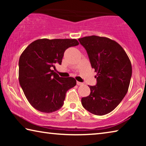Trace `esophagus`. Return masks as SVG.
<instances>
[{
  "label": "esophagus",
  "mask_w": 146,
  "mask_h": 146,
  "mask_svg": "<svg viewBox=\"0 0 146 146\" xmlns=\"http://www.w3.org/2000/svg\"><path fill=\"white\" fill-rule=\"evenodd\" d=\"M76 84H77L78 86H82V85H83V83H82V82H76Z\"/></svg>",
  "instance_id": "esophagus-1"
}]
</instances>
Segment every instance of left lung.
I'll return each mask as SVG.
<instances>
[{
	"label": "left lung",
	"mask_w": 146,
	"mask_h": 146,
	"mask_svg": "<svg viewBox=\"0 0 146 146\" xmlns=\"http://www.w3.org/2000/svg\"><path fill=\"white\" fill-rule=\"evenodd\" d=\"M97 73V85L89 86L90 95L81 102L88 111L104 115L115 109L126 95L132 75L129 57L119 44L111 39L91 35L78 38Z\"/></svg>",
	"instance_id": "left-lung-1"
}]
</instances>
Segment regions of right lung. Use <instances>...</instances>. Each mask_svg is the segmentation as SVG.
<instances>
[{
  "label": "right lung",
  "mask_w": 146,
  "mask_h": 146,
  "mask_svg": "<svg viewBox=\"0 0 146 146\" xmlns=\"http://www.w3.org/2000/svg\"><path fill=\"white\" fill-rule=\"evenodd\" d=\"M78 44L76 39L42 38L31 42L22 53L19 83L35 109L49 113L62 107L66 92L76 81L73 77H60L52 68L61 64L66 49Z\"/></svg>",
  "instance_id": "1"
}]
</instances>
